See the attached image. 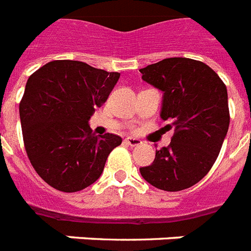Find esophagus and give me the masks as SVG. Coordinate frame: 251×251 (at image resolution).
<instances>
[{
    "label": "esophagus",
    "instance_id": "1",
    "mask_svg": "<svg viewBox=\"0 0 251 251\" xmlns=\"http://www.w3.org/2000/svg\"><path fill=\"white\" fill-rule=\"evenodd\" d=\"M125 142L129 146H131V147H137V146H139L142 143V142L139 141V139H137V138H131V137L126 138Z\"/></svg>",
    "mask_w": 251,
    "mask_h": 251
}]
</instances>
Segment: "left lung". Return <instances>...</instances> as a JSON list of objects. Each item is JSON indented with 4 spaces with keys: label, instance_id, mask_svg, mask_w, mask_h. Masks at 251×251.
Returning a JSON list of instances; mask_svg holds the SVG:
<instances>
[{
    "label": "left lung",
    "instance_id": "8db88e82",
    "mask_svg": "<svg viewBox=\"0 0 251 251\" xmlns=\"http://www.w3.org/2000/svg\"><path fill=\"white\" fill-rule=\"evenodd\" d=\"M142 79L164 92L161 118L175 129L171 145L141 168L142 177L164 191H179L210 172L229 127L226 87L201 61L173 57L141 69Z\"/></svg>",
    "mask_w": 251,
    "mask_h": 251
}]
</instances>
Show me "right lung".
Here are the masks:
<instances>
[{"mask_svg":"<svg viewBox=\"0 0 251 251\" xmlns=\"http://www.w3.org/2000/svg\"><path fill=\"white\" fill-rule=\"evenodd\" d=\"M120 78L72 60L50 61L29 76L19 102L23 142L36 173L57 190L75 193L101 176L122 138L96 137L88 120Z\"/></svg>","mask_w":251,"mask_h":251,"instance_id":"obj_1","label":"right lung"}]
</instances>
